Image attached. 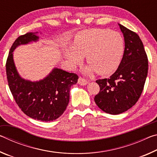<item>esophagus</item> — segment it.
<instances>
[{
	"mask_svg": "<svg viewBox=\"0 0 157 157\" xmlns=\"http://www.w3.org/2000/svg\"><path fill=\"white\" fill-rule=\"evenodd\" d=\"M78 82L79 84L82 85V86H84V85H86L87 84L89 83V81L86 80V79H84V78H79Z\"/></svg>",
	"mask_w": 157,
	"mask_h": 157,
	"instance_id": "34e87169",
	"label": "esophagus"
}]
</instances>
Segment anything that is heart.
<instances>
[{
    "label": "heart",
    "mask_w": 157,
    "mask_h": 157,
    "mask_svg": "<svg viewBox=\"0 0 157 157\" xmlns=\"http://www.w3.org/2000/svg\"><path fill=\"white\" fill-rule=\"evenodd\" d=\"M124 50L121 34L109 30H86L75 35L71 47L63 50V55L71 66L80 63L86 57L88 66L83 73L86 75L95 71L99 75H109L116 70Z\"/></svg>",
    "instance_id": "heart-1"
}]
</instances>
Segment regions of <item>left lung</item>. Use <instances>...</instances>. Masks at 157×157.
Segmentation results:
<instances>
[{
  "instance_id": "obj_1",
  "label": "left lung",
  "mask_w": 157,
  "mask_h": 157,
  "mask_svg": "<svg viewBox=\"0 0 157 157\" xmlns=\"http://www.w3.org/2000/svg\"><path fill=\"white\" fill-rule=\"evenodd\" d=\"M124 40L123 59L109 78L98 79L100 92L95 102L105 112L117 115L132 107L140 98L147 75L148 60L136 33L119 24Z\"/></svg>"
}]
</instances>
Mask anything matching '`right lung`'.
<instances>
[{
    "label": "right lung",
    "mask_w": 157,
    "mask_h": 157,
    "mask_svg": "<svg viewBox=\"0 0 157 157\" xmlns=\"http://www.w3.org/2000/svg\"><path fill=\"white\" fill-rule=\"evenodd\" d=\"M36 33L18 36L10 48L6 62V73L10 91L18 107L28 116L41 121L56 120L64 112L70 99V89L78 82V76L54 68L39 81L21 78L16 68L13 52L21 45L39 41Z\"/></svg>",
    "instance_id": "obj_1"
}]
</instances>
